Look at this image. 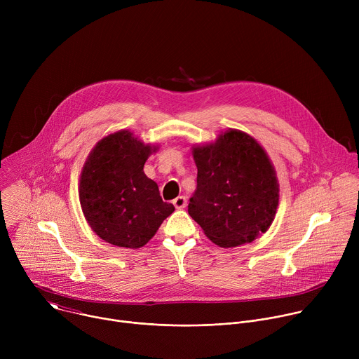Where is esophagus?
I'll return each instance as SVG.
<instances>
[{"mask_svg": "<svg viewBox=\"0 0 359 359\" xmlns=\"http://www.w3.org/2000/svg\"><path fill=\"white\" fill-rule=\"evenodd\" d=\"M173 204H175L176 209H184L186 204H187V198L184 196H179L173 200Z\"/></svg>", "mask_w": 359, "mask_h": 359, "instance_id": "obj_1", "label": "esophagus"}]
</instances>
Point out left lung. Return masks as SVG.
I'll return each mask as SVG.
<instances>
[{"label": "left lung", "mask_w": 359, "mask_h": 359, "mask_svg": "<svg viewBox=\"0 0 359 359\" xmlns=\"http://www.w3.org/2000/svg\"><path fill=\"white\" fill-rule=\"evenodd\" d=\"M197 187L189 215L215 244L251 243L271 226L280 186L266 150L252 136L229 129L216 142L193 146Z\"/></svg>", "instance_id": "1"}]
</instances>
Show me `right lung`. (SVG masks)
<instances>
[{"label":"right lung","instance_id":"obj_1","mask_svg":"<svg viewBox=\"0 0 359 359\" xmlns=\"http://www.w3.org/2000/svg\"><path fill=\"white\" fill-rule=\"evenodd\" d=\"M156 146L129 130L100 139L90 150L79 180V201L90 229L118 247L144 245L175 212L162 200L143 166Z\"/></svg>","mask_w":359,"mask_h":359}]
</instances>
